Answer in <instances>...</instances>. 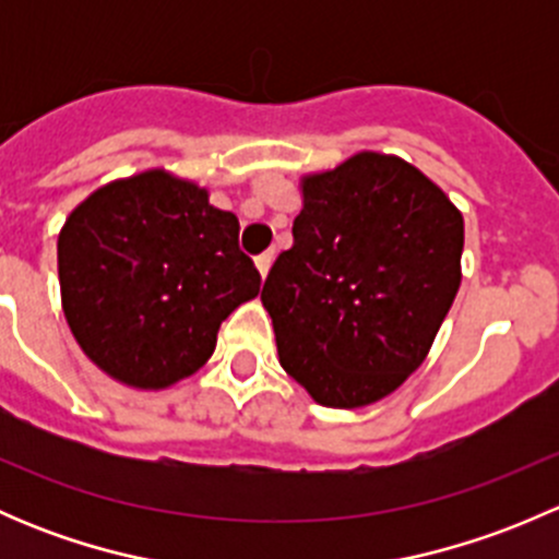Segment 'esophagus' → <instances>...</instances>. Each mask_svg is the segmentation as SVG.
I'll return each mask as SVG.
<instances>
[{
	"label": "esophagus",
	"instance_id": "34e87169",
	"mask_svg": "<svg viewBox=\"0 0 559 559\" xmlns=\"http://www.w3.org/2000/svg\"><path fill=\"white\" fill-rule=\"evenodd\" d=\"M253 264H257L259 275H262V278H267V273H270V264H273V251H267V253H259V257L253 259Z\"/></svg>",
	"mask_w": 559,
	"mask_h": 559
}]
</instances>
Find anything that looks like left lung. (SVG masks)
<instances>
[{
	"mask_svg": "<svg viewBox=\"0 0 559 559\" xmlns=\"http://www.w3.org/2000/svg\"><path fill=\"white\" fill-rule=\"evenodd\" d=\"M295 243L262 289L281 368L319 405L362 408L430 352L462 281L456 205L400 156L302 175Z\"/></svg>",
	"mask_w": 559,
	"mask_h": 559,
	"instance_id": "obj_1",
	"label": "left lung"
}]
</instances>
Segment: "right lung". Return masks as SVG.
Wrapping results in <instances>:
<instances>
[{"label": "right lung", "instance_id": "right-lung-1", "mask_svg": "<svg viewBox=\"0 0 559 559\" xmlns=\"http://www.w3.org/2000/svg\"><path fill=\"white\" fill-rule=\"evenodd\" d=\"M238 233L207 189L167 170L99 186L59 233L61 308L83 354L132 389L197 373L222 321L259 295Z\"/></svg>", "mask_w": 559, "mask_h": 559}]
</instances>
